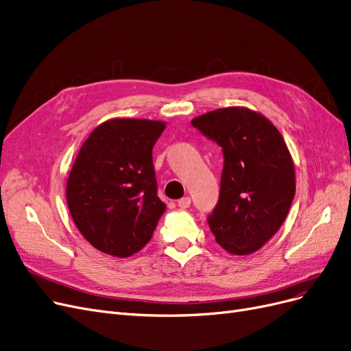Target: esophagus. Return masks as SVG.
I'll return each mask as SVG.
<instances>
[{
    "label": "esophagus",
    "instance_id": "esophagus-1",
    "mask_svg": "<svg viewBox=\"0 0 351 351\" xmlns=\"http://www.w3.org/2000/svg\"><path fill=\"white\" fill-rule=\"evenodd\" d=\"M189 205H191V198L189 197H184V198L178 199L179 208H189Z\"/></svg>",
    "mask_w": 351,
    "mask_h": 351
}]
</instances>
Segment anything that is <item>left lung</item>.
Returning <instances> with one entry per match:
<instances>
[{
	"label": "left lung",
	"instance_id": "1",
	"mask_svg": "<svg viewBox=\"0 0 351 351\" xmlns=\"http://www.w3.org/2000/svg\"><path fill=\"white\" fill-rule=\"evenodd\" d=\"M191 124L221 147L219 198L206 218L217 243L250 254L274 237L295 197V166L278 128L244 107L219 108Z\"/></svg>",
	"mask_w": 351,
	"mask_h": 351
}]
</instances>
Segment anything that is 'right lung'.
Masks as SVG:
<instances>
[{
	"label": "right lung",
	"mask_w": 351,
	"mask_h": 351,
	"mask_svg": "<svg viewBox=\"0 0 351 351\" xmlns=\"http://www.w3.org/2000/svg\"><path fill=\"white\" fill-rule=\"evenodd\" d=\"M165 123L115 119L85 140L68 178L66 201L95 249L128 257L150 241L166 205L158 197L152 150Z\"/></svg>",
	"instance_id": "1"
}]
</instances>
